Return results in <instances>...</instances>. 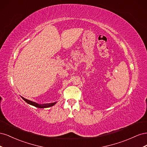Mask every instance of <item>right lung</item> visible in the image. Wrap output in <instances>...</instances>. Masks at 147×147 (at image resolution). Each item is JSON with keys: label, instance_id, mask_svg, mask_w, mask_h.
<instances>
[{"label": "right lung", "instance_id": "add662e5", "mask_svg": "<svg viewBox=\"0 0 147 147\" xmlns=\"http://www.w3.org/2000/svg\"><path fill=\"white\" fill-rule=\"evenodd\" d=\"M22 99H23L25 102H27L28 104L31 105H33L35 107H38V108H40V109H43V108H48V107H52L54 105H55L56 104L57 102H52V103H49V104H37L36 102H33V101H31L29 100L28 99H26L25 98H24L23 97H21Z\"/></svg>", "mask_w": 147, "mask_h": 147}]
</instances>
